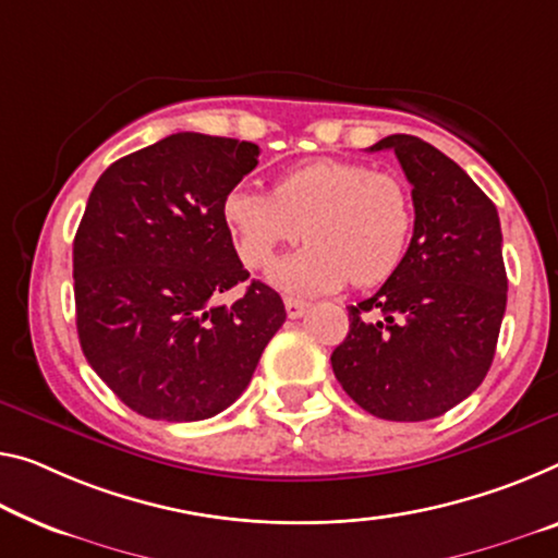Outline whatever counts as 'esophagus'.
Listing matches in <instances>:
<instances>
[{"label": "esophagus", "instance_id": "34e87169", "mask_svg": "<svg viewBox=\"0 0 558 558\" xmlns=\"http://www.w3.org/2000/svg\"><path fill=\"white\" fill-rule=\"evenodd\" d=\"M284 308H287L289 319H299V316H302L306 308H308V304L302 302V299H296V296H287L284 299Z\"/></svg>", "mask_w": 558, "mask_h": 558}]
</instances>
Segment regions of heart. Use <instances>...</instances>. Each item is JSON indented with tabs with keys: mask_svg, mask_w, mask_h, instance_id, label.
Here are the masks:
<instances>
[{
	"mask_svg": "<svg viewBox=\"0 0 558 558\" xmlns=\"http://www.w3.org/2000/svg\"><path fill=\"white\" fill-rule=\"evenodd\" d=\"M225 219L250 269L269 267L306 229L312 242L279 264L271 279L291 291H329L351 279L376 284L397 271L414 229V204L391 171L314 159L284 171L274 194L231 192Z\"/></svg>",
	"mask_w": 558,
	"mask_h": 558,
	"instance_id": "obj_1",
	"label": "heart"
}]
</instances>
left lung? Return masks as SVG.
Wrapping results in <instances>:
<instances>
[{
	"label": "left lung",
	"mask_w": 558,
	"mask_h": 558,
	"mask_svg": "<svg viewBox=\"0 0 558 558\" xmlns=\"http://www.w3.org/2000/svg\"><path fill=\"white\" fill-rule=\"evenodd\" d=\"M391 149L411 184L414 236L374 296L349 306L333 349L341 389L387 422L447 414L484 381L507 312V269L494 202L447 154L411 134Z\"/></svg>",
	"instance_id": "obj_1"
}]
</instances>
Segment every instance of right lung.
<instances>
[{
	"label": "right lung",
	"instance_id": "right-lung-1",
	"mask_svg": "<svg viewBox=\"0 0 558 558\" xmlns=\"http://www.w3.org/2000/svg\"><path fill=\"white\" fill-rule=\"evenodd\" d=\"M259 147L179 132L97 179L74 236L76 331L89 366L136 414L202 422L242 397L287 319L250 279L225 219Z\"/></svg>",
	"mask_w": 558,
	"mask_h": 558
}]
</instances>
